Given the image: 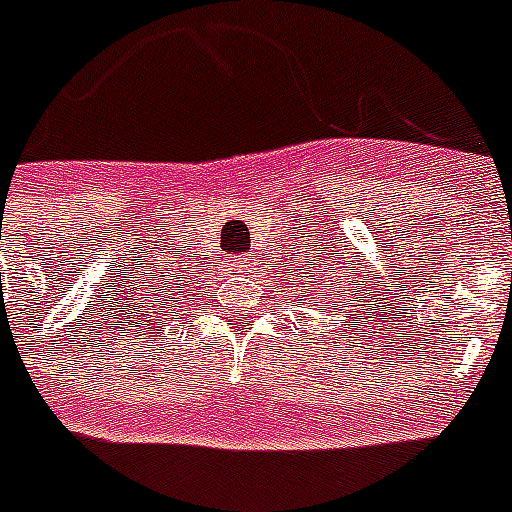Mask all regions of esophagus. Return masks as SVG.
<instances>
[{
	"label": "esophagus",
	"mask_w": 512,
	"mask_h": 512,
	"mask_svg": "<svg viewBox=\"0 0 512 512\" xmlns=\"http://www.w3.org/2000/svg\"><path fill=\"white\" fill-rule=\"evenodd\" d=\"M252 268H255V257L252 255H242V257H236L234 260V270L236 273H252Z\"/></svg>",
	"instance_id": "esophagus-1"
}]
</instances>
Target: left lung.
I'll list each match as a JSON object with an SVG mask.
<instances>
[{
	"label": "left lung",
	"mask_w": 512,
	"mask_h": 512,
	"mask_svg": "<svg viewBox=\"0 0 512 512\" xmlns=\"http://www.w3.org/2000/svg\"><path fill=\"white\" fill-rule=\"evenodd\" d=\"M297 260L286 268V281H292V286L297 289L299 297L307 299V307H313L315 302H323L326 307L334 310V315H342L344 318V331L347 328H357L365 318H371V313H365V310H371V305H365L368 299H365V286H360L357 281H347V273H344V265L350 263V260H344L342 268L334 260H328L326 255H331L326 249V255H323V244L318 247H310L302 255V252H294ZM339 255V252H336ZM371 289V286H368ZM378 305V302H376ZM350 334V331H347Z\"/></svg>",
	"instance_id": "1"
}]
</instances>
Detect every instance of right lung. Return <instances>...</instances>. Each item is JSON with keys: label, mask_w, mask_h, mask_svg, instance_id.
<instances>
[{"label": "right lung", "mask_w": 512, "mask_h": 512, "mask_svg": "<svg viewBox=\"0 0 512 512\" xmlns=\"http://www.w3.org/2000/svg\"><path fill=\"white\" fill-rule=\"evenodd\" d=\"M141 283L145 286L141 287ZM136 284L139 286H134V299L128 305H134L141 318L157 328L170 321V315L178 313L197 292V281H191V276H186L181 265L178 268L165 265L160 270H147V273L136 276Z\"/></svg>", "instance_id": "right-lung-1"}]
</instances>
